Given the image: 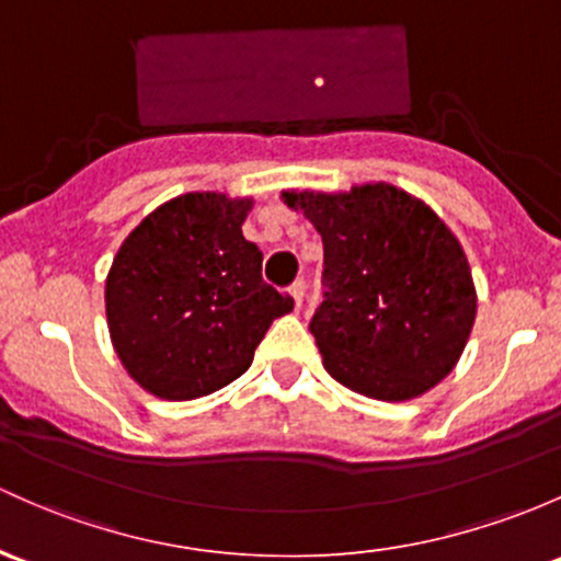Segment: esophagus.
<instances>
[{
    "label": "esophagus",
    "instance_id": "34e87169",
    "mask_svg": "<svg viewBox=\"0 0 561 561\" xmlns=\"http://www.w3.org/2000/svg\"><path fill=\"white\" fill-rule=\"evenodd\" d=\"M288 291H291V297H294V307H297V310H302L305 307V280L302 278L294 280Z\"/></svg>",
    "mask_w": 561,
    "mask_h": 561
}]
</instances>
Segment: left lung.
I'll return each mask as SVG.
<instances>
[{
  "label": "left lung",
  "mask_w": 561,
  "mask_h": 561,
  "mask_svg": "<svg viewBox=\"0 0 561 561\" xmlns=\"http://www.w3.org/2000/svg\"><path fill=\"white\" fill-rule=\"evenodd\" d=\"M323 238V302L310 321L336 382L409 401L449 375L476 318L471 267L449 227L393 184L283 192Z\"/></svg>",
  "instance_id": "1"
}]
</instances>
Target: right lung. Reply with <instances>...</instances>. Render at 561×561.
<instances>
[{
	"label": "right lung",
	"instance_id": "right-lung-1",
	"mask_svg": "<svg viewBox=\"0 0 561 561\" xmlns=\"http://www.w3.org/2000/svg\"><path fill=\"white\" fill-rule=\"evenodd\" d=\"M251 201L219 192L173 197L125 238L106 278L112 345L149 393L190 401L225 388L254 360L288 294L262 280L243 238Z\"/></svg>",
	"mask_w": 561,
	"mask_h": 561
}]
</instances>
